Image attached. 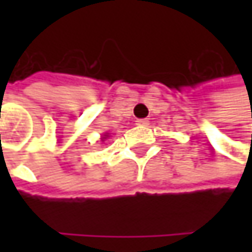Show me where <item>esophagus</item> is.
I'll return each instance as SVG.
<instances>
[{"instance_id": "1", "label": "esophagus", "mask_w": 252, "mask_h": 252, "mask_svg": "<svg viewBox=\"0 0 252 252\" xmlns=\"http://www.w3.org/2000/svg\"><path fill=\"white\" fill-rule=\"evenodd\" d=\"M137 126H149V120H137Z\"/></svg>"}]
</instances>
